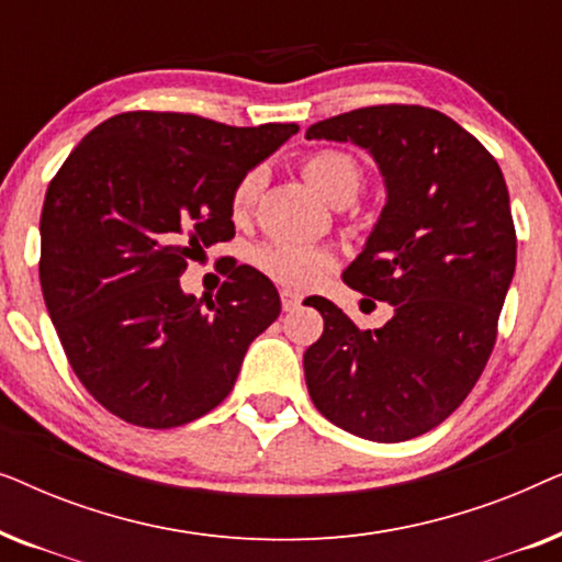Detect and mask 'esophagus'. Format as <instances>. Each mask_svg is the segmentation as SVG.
<instances>
[{
    "mask_svg": "<svg viewBox=\"0 0 562 562\" xmlns=\"http://www.w3.org/2000/svg\"><path fill=\"white\" fill-rule=\"evenodd\" d=\"M281 306H283V312H294V310H299V306H302V296H299L296 291L283 289L281 291Z\"/></svg>",
    "mask_w": 562,
    "mask_h": 562,
    "instance_id": "1",
    "label": "esophagus"
}]
</instances>
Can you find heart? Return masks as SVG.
<instances>
[{
	"label": "heart",
	"instance_id": "obj_1",
	"mask_svg": "<svg viewBox=\"0 0 562 562\" xmlns=\"http://www.w3.org/2000/svg\"><path fill=\"white\" fill-rule=\"evenodd\" d=\"M302 173L310 187L325 196L329 204H348L358 196L363 187V168L356 156L345 150L325 148L314 150L302 160ZM260 191V171H248L235 183L229 194V214L235 222H245L256 206ZM250 263L258 268L266 279L289 289H310L333 268V256L322 248L310 245L268 240L250 252Z\"/></svg>",
	"mask_w": 562,
	"mask_h": 562
}]
</instances>
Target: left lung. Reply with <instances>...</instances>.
<instances>
[{"instance_id": "1", "label": "left lung", "mask_w": 562, "mask_h": 562, "mask_svg": "<svg viewBox=\"0 0 562 562\" xmlns=\"http://www.w3.org/2000/svg\"><path fill=\"white\" fill-rule=\"evenodd\" d=\"M306 137L356 143L379 164L386 206L342 281L394 306L386 325L360 329L314 299L325 333L304 352L306 389L345 432L412 440L463 404L496 345L517 266L509 189L496 158L429 106H363Z\"/></svg>"}]
</instances>
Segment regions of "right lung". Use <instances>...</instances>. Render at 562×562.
<instances>
[{
  "label": "right lung",
  "instance_id": "add662e5",
  "mask_svg": "<svg viewBox=\"0 0 562 562\" xmlns=\"http://www.w3.org/2000/svg\"><path fill=\"white\" fill-rule=\"evenodd\" d=\"M299 133L233 127L183 112H122L53 176L41 214V286L83 389L137 427L212 412L248 345L279 317V291L250 266L217 296L183 294L187 260L235 237L229 194Z\"/></svg>",
  "mask_w": 562,
  "mask_h": 562
}]
</instances>
